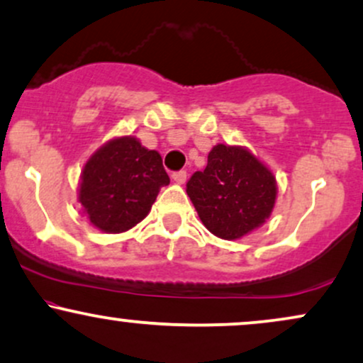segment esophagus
<instances>
[{"instance_id": "34e87169", "label": "esophagus", "mask_w": 363, "mask_h": 363, "mask_svg": "<svg viewBox=\"0 0 363 363\" xmlns=\"http://www.w3.org/2000/svg\"><path fill=\"white\" fill-rule=\"evenodd\" d=\"M172 179L177 182V184H184L186 179H187L186 170H177V172H172Z\"/></svg>"}]
</instances>
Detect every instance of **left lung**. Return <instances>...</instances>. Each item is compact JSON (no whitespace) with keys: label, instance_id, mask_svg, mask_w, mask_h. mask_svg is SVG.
Masks as SVG:
<instances>
[{"label":"left lung","instance_id":"obj_1","mask_svg":"<svg viewBox=\"0 0 363 363\" xmlns=\"http://www.w3.org/2000/svg\"><path fill=\"white\" fill-rule=\"evenodd\" d=\"M203 225L216 237L238 240L259 228L272 213L277 198L276 177L252 152L218 143L208 165L187 181Z\"/></svg>","mask_w":363,"mask_h":363}]
</instances>
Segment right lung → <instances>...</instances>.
Segmentation results:
<instances>
[{
    "mask_svg": "<svg viewBox=\"0 0 363 363\" xmlns=\"http://www.w3.org/2000/svg\"><path fill=\"white\" fill-rule=\"evenodd\" d=\"M169 182L159 152L135 137H118L89 157L77 199L91 225L104 233H123L148 215L160 187Z\"/></svg>",
    "mask_w": 363,
    "mask_h": 363,
    "instance_id": "obj_1",
    "label": "right lung"
}]
</instances>
